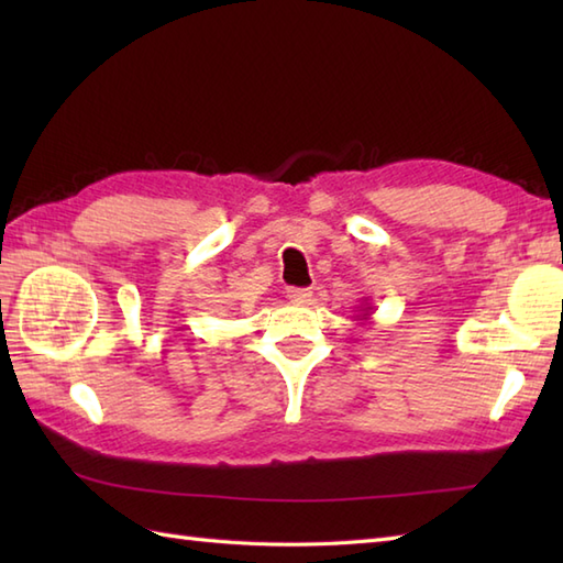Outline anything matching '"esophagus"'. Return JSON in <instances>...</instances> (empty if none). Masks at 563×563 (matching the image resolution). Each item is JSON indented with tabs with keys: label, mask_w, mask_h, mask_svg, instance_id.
<instances>
[{
	"label": "esophagus",
	"mask_w": 563,
	"mask_h": 563,
	"mask_svg": "<svg viewBox=\"0 0 563 563\" xmlns=\"http://www.w3.org/2000/svg\"><path fill=\"white\" fill-rule=\"evenodd\" d=\"M288 300L295 305H305L312 300V292H309L307 288H288Z\"/></svg>",
	"instance_id": "34e87169"
}]
</instances>
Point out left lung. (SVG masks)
Here are the masks:
<instances>
[{
	"mask_svg": "<svg viewBox=\"0 0 563 563\" xmlns=\"http://www.w3.org/2000/svg\"><path fill=\"white\" fill-rule=\"evenodd\" d=\"M369 314H373V307H361V314H357V319H361V321L365 319L367 321Z\"/></svg>",
	"mask_w": 563,
	"mask_h": 563,
	"instance_id": "8db88e82",
	"label": "left lung"
}]
</instances>
